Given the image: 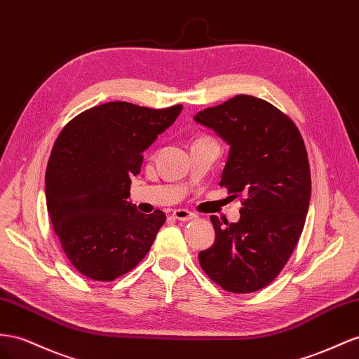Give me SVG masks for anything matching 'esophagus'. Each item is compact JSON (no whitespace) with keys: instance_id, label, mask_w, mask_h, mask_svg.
<instances>
[{"instance_id":"1","label":"esophagus","mask_w":359,"mask_h":359,"mask_svg":"<svg viewBox=\"0 0 359 359\" xmlns=\"http://www.w3.org/2000/svg\"><path fill=\"white\" fill-rule=\"evenodd\" d=\"M173 217H175L177 220H182V222H187V220H191V219H196V215L195 212H191L189 210H184V208H178L173 211Z\"/></svg>"}]
</instances>
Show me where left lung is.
<instances>
[{"label": "left lung", "mask_w": 359, "mask_h": 359, "mask_svg": "<svg viewBox=\"0 0 359 359\" xmlns=\"http://www.w3.org/2000/svg\"><path fill=\"white\" fill-rule=\"evenodd\" d=\"M229 144L220 186L241 198L240 220L211 216L216 240L199 252L212 283L231 293L264 288L287 264L302 234L311 173L294 122L270 102L237 95L195 116Z\"/></svg>", "instance_id": "1"}]
</instances>
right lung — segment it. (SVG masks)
<instances>
[{
    "mask_svg": "<svg viewBox=\"0 0 359 359\" xmlns=\"http://www.w3.org/2000/svg\"><path fill=\"white\" fill-rule=\"evenodd\" d=\"M182 105L148 109L114 101L66 125L45 175L46 207L62 249L86 278L110 283L148 254L166 215H143L128 202L142 152L175 122Z\"/></svg>",
    "mask_w": 359,
    "mask_h": 359,
    "instance_id": "obj_1",
    "label": "right lung"
}]
</instances>
